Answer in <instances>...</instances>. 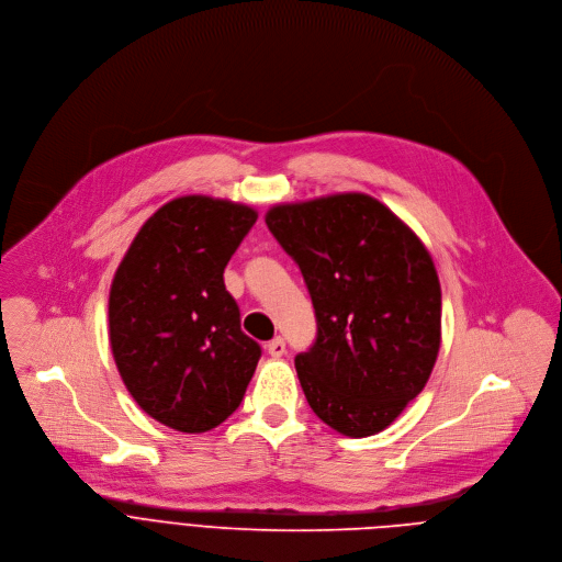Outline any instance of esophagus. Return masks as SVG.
I'll list each match as a JSON object with an SVG mask.
<instances>
[{
  "label": "esophagus",
  "instance_id": "esophagus-1",
  "mask_svg": "<svg viewBox=\"0 0 562 562\" xmlns=\"http://www.w3.org/2000/svg\"><path fill=\"white\" fill-rule=\"evenodd\" d=\"M267 352H269L271 357H282V355L286 352V344H284V339H282V337L271 339V341L267 344Z\"/></svg>",
  "mask_w": 562,
  "mask_h": 562
}]
</instances>
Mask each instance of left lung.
Instances as JSON below:
<instances>
[{
  "instance_id": "left-lung-1",
  "label": "left lung",
  "mask_w": 562,
  "mask_h": 562,
  "mask_svg": "<svg viewBox=\"0 0 562 562\" xmlns=\"http://www.w3.org/2000/svg\"><path fill=\"white\" fill-rule=\"evenodd\" d=\"M265 223L308 286L317 339L295 357L313 413L346 437L389 428L426 386L441 346V284L419 236L348 192L273 205Z\"/></svg>"
}]
</instances>
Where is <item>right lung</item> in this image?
Instances as JSON below:
<instances>
[{"label": "right lung", "mask_w": 562, "mask_h": 562, "mask_svg": "<svg viewBox=\"0 0 562 562\" xmlns=\"http://www.w3.org/2000/svg\"><path fill=\"white\" fill-rule=\"evenodd\" d=\"M258 212L249 205L180 196L138 229L108 302L119 375L158 424L207 432L243 402L260 346L240 330L225 267Z\"/></svg>", "instance_id": "add662e5"}]
</instances>
